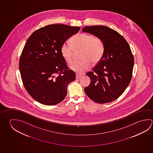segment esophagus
<instances>
[{
	"label": "esophagus",
	"instance_id": "obj_1",
	"mask_svg": "<svg viewBox=\"0 0 153 153\" xmlns=\"http://www.w3.org/2000/svg\"><path fill=\"white\" fill-rule=\"evenodd\" d=\"M82 77V76L81 75H79V74H76V79H79Z\"/></svg>",
	"mask_w": 153,
	"mask_h": 153
}]
</instances>
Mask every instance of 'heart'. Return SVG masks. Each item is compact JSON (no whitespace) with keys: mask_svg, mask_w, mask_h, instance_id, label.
<instances>
[{"mask_svg":"<svg viewBox=\"0 0 153 153\" xmlns=\"http://www.w3.org/2000/svg\"><path fill=\"white\" fill-rule=\"evenodd\" d=\"M71 46L68 43L62 44L61 54L67 63L72 62L74 51H80L79 61L74 62L70 69L77 73L88 70L91 65L100 62L104 55L105 45L102 39L93 34L80 33L75 35L70 40Z\"/></svg>","mask_w":153,"mask_h":153,"instance_id":"heart-1","label":"heart"}]
</instances>
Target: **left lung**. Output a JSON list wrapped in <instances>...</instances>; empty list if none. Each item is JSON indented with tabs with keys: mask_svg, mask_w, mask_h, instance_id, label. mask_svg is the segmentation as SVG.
Masks as SVG:
<instances>
[{
	"mask_svg": "<svg viewBox=\"0 0 153 153\" xmlns=\"http://www.w3.org/2000/svg\"><path fill=\"white\" fill-rule=\"evenodd\" d=\"M82 31L102 39L105 45L102 60L86 74L91 81L85 92L97 103L114 101L123 94L131 79L134 57L130 47L122 35L105 26H86Z\"/></svg>",
	"mask_w": 153,
	"mask_h": 153,
	"instance_id": "obj_1",
	"label": "left lung"
}]
</instances>
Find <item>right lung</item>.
Listing matches in <instances>:
<instances>
[{
  "instance_id": "1",
  "label": "right lung",
  "mask_w": 153,
  "mask_h": 153,
  "mask_svg": "<svg viewBox=\"0 0 153 153\" xmlns=\"http://www.w3.org/2000/svg\"><path fill=\"white\" fill-rule=\"evenodd\" d=\"M80 30L64 24L47 25L35 30L28 39L19 60L25 88L33 99L46 105L65 99L67 86L75 80L61 54L68 39Z\"/></svg>"
}]
</instances>
